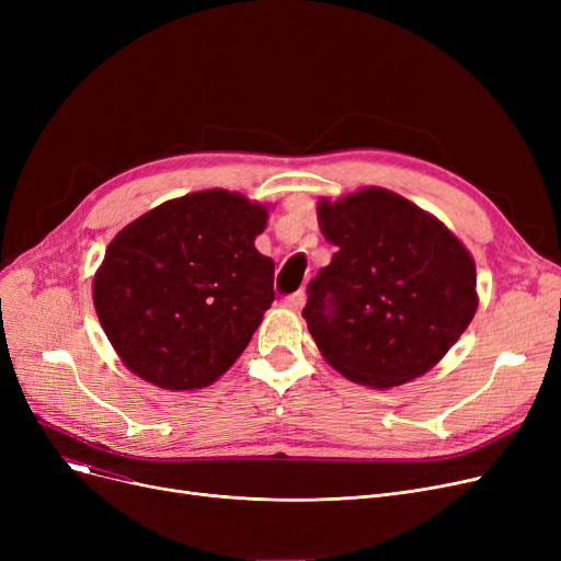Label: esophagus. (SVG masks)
Returning a JSON list of instances; mask_svg holds the SVG:
<instances>
[{
    "instance_id": "1",
    "label": "esophagus",
    "mask_w": 561,
    "mask_h": 561,
    "mask_svg": "<svg viewBox=\"0 0 561 561\" xmlns=\"http://www.w3.org/2000/svg\"><path fill=\"white\" fill-rule=\"evenodd\" d=\"M305 305V293L298 290V293H290V296L284 298V307L290 309V311H300Z\"/></svg>"
}]
</instances>
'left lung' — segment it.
I'll list each match as a JSON object with an SVG mask.
<instances>
[{
    "instance_id": "obj_1",
    "label": "left lung",
    "mask_w": 561,
    "mask_h": 561,
    "mask_svg": "<svg viewBox=\"0 0 561 561\" xmlns=\"http://www.w3.org/2000/svg\"><path fill=\"white\" fill-rule=\"evenodd\" d=\"M318 222L339 248L311 279L302 309L320 355L379 391L432 370L478 311L476 261L463 243L379 186L322 197Z\"/></svg>"
}]
</instances>
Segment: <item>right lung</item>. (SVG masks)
I'll list each match as a JSON object with an SVG mask.
<instances>
[{"label":"right lung","instance_id":"add662e5","mask_svg":"<svg viewBox=\"0 0 561 561\" xmlns=\"http://www.w3.org/2000/svg\"><path fill=\"white\" fill-rule=\"evenodd\" d=\"M268 206L225 188L168 199L108 243L93 279L121 362L165 391L214 385L275 300V263L254 248Z\"/></svg>","mask_w":561,"mask_h":561}]
</instances>
